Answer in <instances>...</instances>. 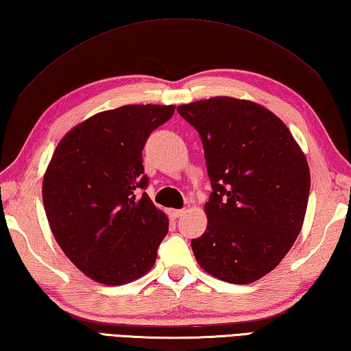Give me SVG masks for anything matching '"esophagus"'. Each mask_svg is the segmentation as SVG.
Instances as JSON below:
<instances>
[{
    "mask_svg": "<svg viewBox=\"0 0 351 351\" xmlns=\"http://www.w3.org/2000/svg\"><path fill=\"white\" fill-rule=\"evenodd\" d=\"M183 213H184L183 209H169L168 210V214L171 218H173V220H176V218H178V217H182Z\"/></svg>",
    "mask_w": 351,
    "mask_h": 351,
    "instance_id": "obj_1",
    "label": "esophagus"
}]
</instances>
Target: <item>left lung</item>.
Instances as JSON below:
<instances>
[{
    "label": "left lung",
    "instance_id": "left-lung-1",
    "mask_svg": "<svg viewBox=\"0 0 351 351\" xmlns=\"http://www.w3.org/2000/svg\"><path fill=\"white\" fill-rule=\"evenodd\" d=\"M177 111L202 137L213 183L206 230L191 241L198 266L232 284L263 278L301 232L310 193L306 156L286 123L256 102L215 96Z\"/></svg>",
    "mask_w": 351,
    "mask_h": 351
}]
</instances>
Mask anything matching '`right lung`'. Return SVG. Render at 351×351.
<instances>
[{
	"label": "right lung",
	"mask_w": 351,
	"mask_h": 351,
	"mask_svg": "<svg viewBox=\"0 0 351 351\" xmlns=\"http://www.w3.org/2000/svg\"><path fill=\"white\" fill-rule=\"evenodd\" d=\"M174 105H123L73 127L43 178L51 234L81 272L105 286L136 281L154 266L167 214L147 193L142 149Z\"/></svg>",
	"instance_id": "1"
}]
</instances>
